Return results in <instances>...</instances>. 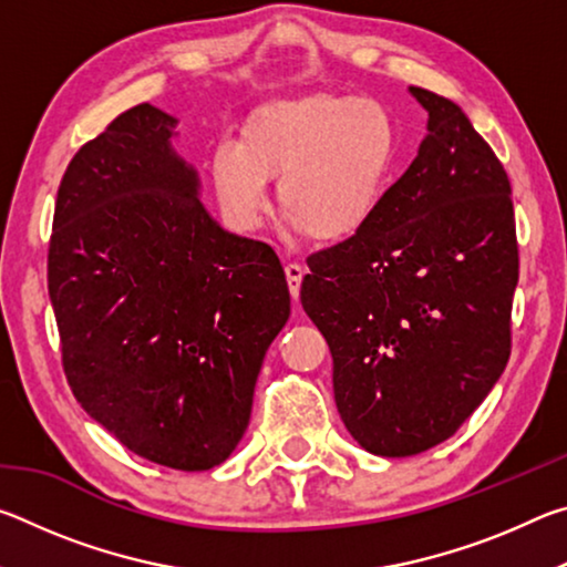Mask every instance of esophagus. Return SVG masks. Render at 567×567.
Segmentation results:
<instances>
[{"instance_id":"esophagus-1","label":"esophagus","mask_w":567,"mask_h":567,"mask_svg":"<svg viewBox=\"0 0 567 567\" xmlns=\"http://www.w3.org/2000/svg\"><path fill=\"white\" fill-rule=\"evenodd\" d=\"M285 277H287V285H290V295L297 300V295H300L302 277H305V267L300 262H287L285 265Z\"/></svg>"}]
</instances>
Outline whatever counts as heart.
Returning <instances> with one entry per match:
<instances>
[{
    "mask_svg": "<svg viewBox=\"0 0 567 567\" xmlns=\"http://www.w3.org/2000/svg\"><path fill=\"white\" fill-rule=\"evenodd\" d=\"M395 155V127L368 97L310 94L270 104L249 122L245 145L219 142L213 177L237 233H252L267 207V177L287 223L315 239H342L368 223Z\"/></svg>",
    "mask_w": 567,
    "mask_h": 567,
    "instance_id": "b5f03b06",
    "label": "heart"
}]
</instances>
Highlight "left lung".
I'll return each instance as SVG.
<instances>
[{
	"instance_id": "left-lung-1",
	"label": "left lung",
	"mask_w": 567,
	"mask_h": 567,
	"mask_svg": "<svg viewBox=\"0 0 567 567\" xmlns=\"http://www.w3.org/2000/svg\"><path fill=\"white\" fill-rule=\"evenodd\" d=\"M427 134L352 237L307 257L300 300L332 352L350 435L372 455L457 433L511 358L515 215L501 159L467 114L410 87Z\"/></svg>"
}]
</instances>
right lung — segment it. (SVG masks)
<instances>
[{
	"label": "right lung",
	"instance_id": "add662e5",
	"mask_svg": "<svg viewBox=\"0 0 567 567\" xmlns=\"http://www.w3.org/2000/svg\"><path fill=\"white\" fill-rule=\"evenodd\" d=\"M175 127L137 104L80 147L47 285L76 402L132 453L192 473L243 440L290 290L270 245L209 217Z\"/></svg>",
	"mask_w": 567,
	"mask_h": 567
}]
</instances>
